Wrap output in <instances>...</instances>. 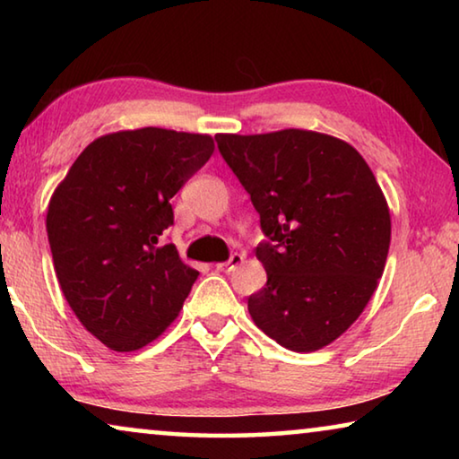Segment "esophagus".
Returning <instances> with one entry per match:
<instances>
[{"instance_id": "obj_1", "label": "esophagus", "mask_w": 459, "mask_h": 459, "mask_svg": "<svg viewBox=\"0 0 459 459\" xmlns=\"http://www.w3.org/2000/svg\"><path fill=\"white\" fill-rule=\"evenodd\" d=\"M243 259H245V257H243V255H240V253H232L229 261L216 263V269H219V271H232L235 267H238L240 263H243Z\"/></svg>"}]
</instances>
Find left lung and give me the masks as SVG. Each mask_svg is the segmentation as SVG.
Wrapping results in <instances>:
<instances>
[{"mask_svg":"<svg viewBox=\"0 0 459 459\" xmlns=\"http://www.w3.org/2000/svg\"><path fill=\"white\" fill-rule=\"evenodd\" d=\"M216 143L271 240L257 247L267 283L248 314L287 351H320L359 320L383 277L391 212L375 174L351 143L317 131Z\"/></svg>","mask_w":459,"mask_h":459,"instance_id":"left-lung-1","label":"left lung"}]
</instances>
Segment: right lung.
<instances>
[{
  "instance_id": "1",
  "label": "right lung",
  "mask_w": 459,
  "mask_h": 459,
  "mask_svg": "<svg viewBox=\"0 0 459 459\" xmlns=\"http://www.w3.org/2000/svg\"><path fill=\"white\" fill-rule=\"evenodd\" d=\"M206 134L142 127L84 147L56 190L46 230L60 290L79 322L115 352H134L166 332L198 271L160 247L169 198L206 164Z\"/></svg>"
}]
</instances>
